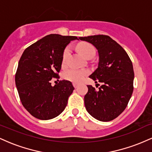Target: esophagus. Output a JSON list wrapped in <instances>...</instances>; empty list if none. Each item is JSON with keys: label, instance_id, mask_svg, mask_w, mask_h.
<instances>
[{"label": "esophagus", "instance_id": "obj_1", "mask_svg": "<svg viewBox=\"0 0 152 152\" xmlns=\"http://www.w3.org/2000/svg\"><path fill=\"white\" fill-rule=\"evenodd\" d=\"M74 87L75 88H77L78 87V83H74Z\"/></svg>", "mask_w": 152, "mask_h": 152}]
</instances>
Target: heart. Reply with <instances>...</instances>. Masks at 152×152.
<instances>
[{
	"label": "heart",
	"instance_id": "obj_1",
	"mask_svg": "<svg viewBox=\"0 0 152 152\" xmlns=\"http://www.w3.org/2000/svg\"><path fill=\"white\" fill-rule=\"evenodd\" d=\"M78 48L79 51L86 57V58H93L96 54V49L94 46L89 43H81L78 46ZM71 50L69 47L65 48L64 50L62 56L63 64H65L70 55ZM88 74V71L86 70H77V69H69L66 71L64 74V77L66 79L70 80L76 83H79L81 81H83Z\"/></svg>",
	"mask_w": 152,
	"mask_h": 152
}]
</instances>
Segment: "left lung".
<instances>
[{
	"label": "left lung",
	"mask_w": 152,
	"mask_h": 152,
	"mask_svg": "<svg viewBox=\"0 0 152 152\" xmlns=\"http://www.w3.org/2000/svg\"><path fill=\"white\" fill-rule=\"evenodd\" d=\"M98 50V68L89 76L102 86L96 91L88 85L85 107L91 116L101 121H109L124 111L134 90L133 65L128 54L109 36L79 37Z\"/></svg>",
	"instance_id": "1"
}]
</instances>
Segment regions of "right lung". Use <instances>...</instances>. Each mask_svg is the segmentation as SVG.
Wrapping results in <instances>:
<instances>
[{"instance_id":"right-lung-1","label":"right lung","mask_w":152,"mask_h":152,"mask_svg":"<svg viewBox=\"0 0 152 152\" xmlns=\"http://www.w3.org/2000/svg\"><path fill=\"white\" fill-rule=\"evenodd\" d=\"M76 36L50 34L26 48L18 62L15 81L20 102L34 117L48 120L65 109L74 90L72 83L60 81L51 86L50 80L59 78L65 48Z\"/></svg>"}]
</instances>
